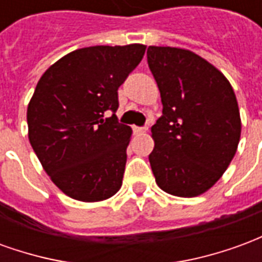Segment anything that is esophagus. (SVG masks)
Returning <instances> with one entry per match:
<instances>
[{
    "label": "esophagus",
    "mask_w": 262,
    "mask_h": 262,
    "mask_svg": "<svg viewBox=\"0 0 262 262\" xmlns=\"http://www.w3.org/2000/svg\"><path fill=\"white\" fill-rule=\"evenodd\" d=\"M133 130H135V133H143V132L147 130V127L144 126V127H139V126H133Z\"/></svg>",
    "instance_id": "34e87169"
}]
</instances>
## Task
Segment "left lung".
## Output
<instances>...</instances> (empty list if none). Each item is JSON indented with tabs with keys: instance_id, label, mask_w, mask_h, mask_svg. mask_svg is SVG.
I'll return each instance as SVG.
<instances>
[{
	"instance_id": "obj_1",
	"label": "left lung",
	"mask_w": 262,
	"mask_h": 262,
	"mask_svg": "<svg viewBox=\"0 0 262 262\" xmlns=\"http://www.w3.org/2000/svg\"><path fill=\"white\" fill-rule=\"evenodd\" d=\"M163 116L151 126L156 182L181 198L205 193L230 165L242 135L236 94L222 71L191 50L148 46Z\"/></svg>"
}]
</instances>
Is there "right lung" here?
<instances>
[{"label":"right lung","instance_id":"1","mask_svg":"<svg viewBox=\"0 0 262 262\" xmlns=\"http://www.w3.org/2000/svg\"><path fill=\"white\" fill-rule=\"evenodd\" d=\"M146 46H91L49 67L32 95L28 137L56 187L81 202H101L122 187L130 126L118 122V88Z\"/></svg>","mask_w":262,"mask_h":262}]
</instances>
